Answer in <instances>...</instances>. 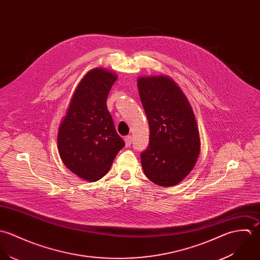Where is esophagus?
<instances>
[{"label": "esophagus", "mask_w": 260, "mask_h": 260, "mask_svg": "<svg viewBox=\"0 0 260 260\" xmlns=\"http://www.w3.org/2000/svg\"><path fill=\"white\" fill-rule=\"evenodd\" d=\"M124 142H125V146H126V147H129L131 144H132V142H133L132 136H126V137L124 138Z\"/></svg>", "instance_id": "esophagus-1"}]
</instances>
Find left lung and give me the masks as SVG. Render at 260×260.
Masks as SVG:
<instances>
[{
    "mask_svg": "<svg viewBox=\"0 0 260 260\" xmlns=\"http://www.w3.org/2000/svg\"><path fill=\"white\" fill-rule=\"evenodd\" d=\"M138 88L150 125V144L141 154L144 173L157 186H175L190 174L200 154L194 111L168 75L141 76Z\"/></svg>",
    "mask_w": 260,
    "mask_h": 260,
    "instance_id": "8db88e82",
    "label": "left lung"
}]
</instances>
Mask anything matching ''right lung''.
<instances>
[{
  "mask_svg": "<svg viewBox=\"0 0 260 260\" xmlns=\"http://www.w3.org/2000/svg\"><path fill=\"white\" fill-rule=\"evenodd\" d=\"M116 79L117 75L106 68L88 71L78 83L59 125L57 144L63 164L88 182L106 175L124 147L106 106Z\"/></svg>",
  "mask_w": 260,
  "mask_h": 260,
  "instance_id": "right-lung-1",
  "label": "right lung"
}]
</instances>
